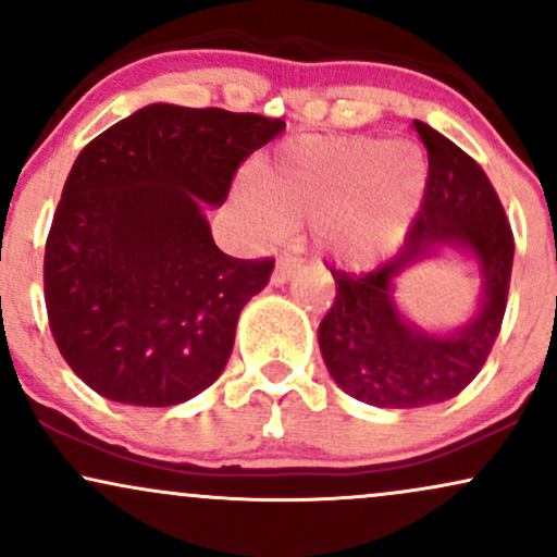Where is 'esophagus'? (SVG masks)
I'll return each mask as SVG.
<instances>
[{
  "label": "esophagus",
  "instance_id": "1",
  "mask_svg": "<svg viewBox=\"0 0 557 557\" xmlns=\"http://www.w3.org/2000/svg\"><path fill=\"white\" fill-rule=\"evenodd\" d=\"M300 261L296 257H280L277 264H274V272H272V283L274 285H285L287 280H290V274L298 270Z\"/></svg>",
  "mask_w": 557,
  "mask_h": 557
}]
</instances>
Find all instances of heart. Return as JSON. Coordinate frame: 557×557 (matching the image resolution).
Returning <instances> with one entry per match:
<instances>
[{
	"label": "heart",
	"instance_id": "1",
	"mask_svg": "<svg viewBox=\"0 0 557 557\" xmlns=\"http://www.w3.org/2000/svg\"><path fill=\"white\" fill-rule=\"evenodd\" d=\"M425 178L428 158L414 143L311 137L264 165L257 184H238L236 207L261 240L313 223L321 251L358 264L401 236Z\"/></svg>",
	"mask_w": 557,
	"mask_h": 557
}]
</instances>
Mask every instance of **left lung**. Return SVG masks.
I'll use <instances>...</instances> for the list:
<instances>
[{"instance_id":"8db88e82","label":"left lung","mask_w":557,"mask_h":557,"mask_svg":"<svg viewBox=\"0 0 557 557\" xmlns=\"http://www.w3.org/2000/svg\"><path fill=\"white\" fill-rule=\"evenodd\" d=\"M414 132L428 150L425 197L405 240L371 272L332 270L337 296L319 324V347L332 379L373 407L410 410L446 401L485 366L500 324L513 267V233L491 178L444 134L423 122ZM441 245L467 248L483 272L481 311L457 335L433 338L400 319L391 283Z\"/></svg>"}]
</instances>
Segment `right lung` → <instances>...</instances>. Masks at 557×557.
<instances>
[{
    "instance_id": "1",
    "label": "right lung",
    "mask_w": 557,
    "mask_h": 557,
    "mask_svg": "<svg viewBox=\"0 0 557 557\" xmlns=\"http://www.w3.org/2000/svg\"><path fill=\"white\" fill-rule=\"evenodd\" d=\"M283 119L152 103L79 152L53 212L44 298L62 358L100 397L171 407L231 358L238 313L272 257L214 246L202 212Z\"/></svg>"
}]
</instances>
